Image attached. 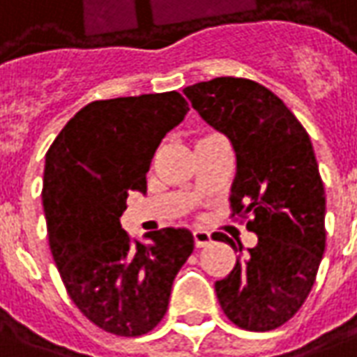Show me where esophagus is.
<instances>
[{
	"mask_svg": "<svg viewBox=\"0 0 357 357\" xmlns=\"http://www.w3.org/2000/svg\"><path fill=\"white\" fill-rule=\"evenodd\" d=\"M193 241H195V248H206L211 243V234L204 230H193Z\"/></svg>",
	"mask_w": 357,
	"mask_h": 357,
	"instance_id": "1",
	"label": "esophagus"
}]
</instances>
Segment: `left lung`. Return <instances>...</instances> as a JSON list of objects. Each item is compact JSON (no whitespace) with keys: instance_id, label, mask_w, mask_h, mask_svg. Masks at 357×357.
<instances>
[{"instance_id":"8db88e82","label":"left lung","mask_w":357,"mask_h":357,"mask_svg":"<svg viewBox=\"0 0 357 357\" xmlns=\"http://www.w3.org/2000/svg\"><path fill=\"white\" fill-rule=\"evenodd\" d=\"M199 116L236 153L231 216H249L257 245L214 284L234 325L265 333L290 321L307 300L325 253V187L307 131L263 84L216 77L183 89ZM214 239L243 251L216 231Z\"/></svg>"}]
</instances>
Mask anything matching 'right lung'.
<instances>
[{
	"mask_svg": "<svg viewBox=\"0 0 357 357\" xmlns=\"http://www.w3.org/2000/svg\"><path fill=\"white\" fill-rule=\"evenodd\" d=\"M189 112L179 92L96 100L79 109L46 153L42 203L59 276L102 331L146 335L168 309L172 284L193 251L185 228L133 241L119 218L168 131Z\"/></svg>",
	"mask_w": 357,
	"mask_h": 357,
	"instance_id": "right-lung-1",
	"label": "right lung"
}]
</instances>
